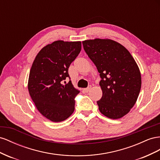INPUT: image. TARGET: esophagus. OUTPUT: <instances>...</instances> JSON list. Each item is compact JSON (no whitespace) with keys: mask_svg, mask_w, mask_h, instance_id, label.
<instances>
[{"mask_svg":"<svg viewBox=\"0 0 160 160\" xmlns=\"http://www.w3.org/2000/svg\"><path fill=\"white\" fill-rule=\"evenodd\" d=\"M91 88H92V86H91V85H89L87 88H84V92H89Z\"/></svg>","mask_w":160,"mask_h":160,"instance_id":"1","label":"esophagus"}]
</instances>
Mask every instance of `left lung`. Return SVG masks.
<instances>
[{"instance_id":"obj_1","label":"left lung","mask_w":160,"mask_h":160,"mask_svg":"<svg viewBox=\"0 0 160 160\" xmlns=\"http://www.w3.org/2000/svg\"><path fill=\"white\" fill-rule=\"evenodd\" d=\"M85 52L100 73L102 97L97 104L102 115L117 119L128 113L140 92L139 68L124 46L111 39L82 42Z\"/></svg>"}]
</instances>
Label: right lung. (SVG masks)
Here are the masks:
<instances>
[{"instance_id": "add662e5", "label": "right lung", "mask_w": 160, "mask_h": 160, "mask_svg": "<svg viewBox=\"0 0 160 160\" xmlns=\"http://www.w3.org/2000/svg\"><path fill=\"white\" fill-rule=\"evenodd\" d=\"M81 51L80 42L56 41L42 49L32 64L28 90L38 110L53 122H61L74 111V88L68 68Z\"/></svg>"}]
</instances>
